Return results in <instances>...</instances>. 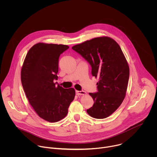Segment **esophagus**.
<instances>
[{"mask_svg": "<svg viewBox=\"0 0 157 157\" xmlns=\"http://www.w3.org/2000/svg\"><path fill=\"white\" fill-rule=\"evenodd\" d=\"M76 94L78 96H81V95H85L87 93H86V92H85L84 91H76Z\"/></svg>", "mask_w": 157, "mask_h": 157, "instance_id": "esophagus-1", "label": "esophagus"}]
</instances>
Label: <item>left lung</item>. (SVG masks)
<instances>
[{
  "label": "left lung",
  "mask_w": 157,
  "mask_h": 157,
  "mask_svg": "<svg viewBox=\"0 0 157 157\" xmlns=\"http://www.w3.org/2000/svg\"><path fill=\"white\" fill-rule=\"evenodd\" d=\"M72 49L79 53L92 67L98 92L89 93L93 100L87 114L95 119H105L119 108L127 89L129 66L119 44L109 36H101L76 44Z\"/></svg>",
  "instance_id": "obj_1"
}]
</instances>
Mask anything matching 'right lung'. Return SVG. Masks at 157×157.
Listing matches in <instances>:
<instances>
[{
    "mask_svg": "<svg viewBox=\"0 0 157 157\" xmlns=\"http://www.w3.org/2000/svg\"><path fill=\"white\" fill-rule=\"evenodd\" d=\"M65 44L38 43L29 50L21 70V81L29 103L44 121L56 122L64 118L74 100V88L56 86L59 55Z\"/></svg>",
    "mask_w": 157,
    "mask_h": 157,
    "instance_id": "right-lung-1",
    "label": "right lung"
}]
</instances>
